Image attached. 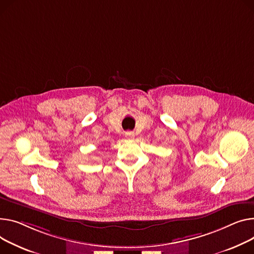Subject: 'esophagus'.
Here are the masks:
<instances>
[{"label": "esophagus", "mask_w": 254, "mask_h": 254, "mask_svg": "<svg viewBox=\"0 0 254 254\" xmlns=\"http://www.w3.org/2000/svg\"><path fill=\"white\" fill-rule=\"evenodd\" d=\"M126 137L127 139H133L134 138V133L132 131H127L126 132Z\"/></svg>", "instance_id": "34e87169"}]
</instances>
